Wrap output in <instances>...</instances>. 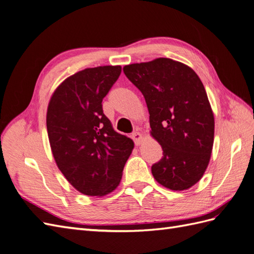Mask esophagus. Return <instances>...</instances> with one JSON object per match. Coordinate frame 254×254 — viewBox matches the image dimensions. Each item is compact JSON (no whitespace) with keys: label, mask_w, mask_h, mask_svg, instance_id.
<instances>
[{"label":"esophagus","mask_w":254,"mask_h":254,"mask_svg":"<svg viewBox=\"0 0 254 254\" xmlns=\"http://www.w3.org/2000/svg\"><path fill=\"white\" fill-rule=\"evenodd\" d=\"M131 138H132L135 145H140V144L143 141V135L140 132H133L132 135H131Z\"/></svg>","instance_id":"1"}]
</instances>
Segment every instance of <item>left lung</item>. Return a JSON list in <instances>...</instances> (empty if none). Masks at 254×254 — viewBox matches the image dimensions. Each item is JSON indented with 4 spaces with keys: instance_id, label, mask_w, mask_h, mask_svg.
<instances>
[{
    "instance_id": "obj_1",
    "label": "left lung",
    "mask_w": 254,
    "mask_h": 254,
    "mask_svg": "<svg viewBox=\"0 0 254 254\" xmlns=\"http://www.w3.org/2000/svg\"><path fill=\"white\" fill-rule=\"evenodd\" d=\"M123 70L145 98L150 133L163 150L152 166L155 180L176 191L193 186L208 166L215 132L202 81L187 65L166 58Z\"/></svg>"
}]
</instances>
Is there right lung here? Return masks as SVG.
Returning a JSON list of instances; mask_svg holds the SVG:
<instances>
[{
    "label": "right lung",
    "instance_id": "right-lung-1",
    "mask_svg": "<svg viewBox=\"0 0 254 254\" xmlns=\"http://www.w3.org/2000/svg\"><path fill=\"white\" fill-rule=\"evenodd\" d=\"M121 66L86 68L67 78L48 106L47 130L56 162L81 193L105 195L119 186L133 142L115 132L102 110Z\"/></svg>",
    "mask_w": 254,
    "mask_h": 254
}]
</instances>
